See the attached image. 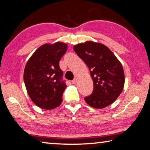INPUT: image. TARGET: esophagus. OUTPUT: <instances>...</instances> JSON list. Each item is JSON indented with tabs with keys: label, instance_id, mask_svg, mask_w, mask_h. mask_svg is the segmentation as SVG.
Returning a JSON list of instances; mask_svg holds the SVG:
<instances>
[{
	"label": "esophagus",
	"instance_id": "obj_1",
	"mask_svg": "<svg viewBox=\"0 0 150 150\" xmlns=\"http://www.w3.org/2000/svg\"><path fill=\"white\" fill-rule=\"evenodd\" d=\"M77 80H78V77H77V76H75V78H74V79L72 80V81H71V82H72L73 84H75L76 83H77Z\"/></svg>",
	"mask_w": 150,
	"mask_h": 150
}]
</instances>
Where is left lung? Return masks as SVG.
Returning <instances> with one entry per match:
<instances>
[{"label": "left lung", "instance_id": "8db88e82", "mask_svg": "<svg viewBox=\"0 0 150 150\" xmlns=\"http://www.w3.org/2000/svg\"><path fill=\"white\" fill-rule=\"evenodd\" d=\"M75 52L87 64L93 81L91 95L85 97L86 103L95 108L112 104L123 89L125 75L122 64L104 44L86 42L74 46Z\"/></svg>", "mask_w": 150, "mask_h": 150}]
</instances>
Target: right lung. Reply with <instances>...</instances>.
<instances>
[{"label": "right lung", "mask_w": 150, "mask_h": 150, "mask_svg": "<svg viewBox=\"0 0 150 150\" xmlns=\"http://www.w3.org/2000/svg\"><path fill=\"white\" fill-rule=\"evenodd\" d=\"M67 50L62 42L44 44L27 62L23 80L29 96L40 108L51 110L61 104L67 88L59 61Z\"/></svg>", "instance_id": "obj_1"}]
</instances>
